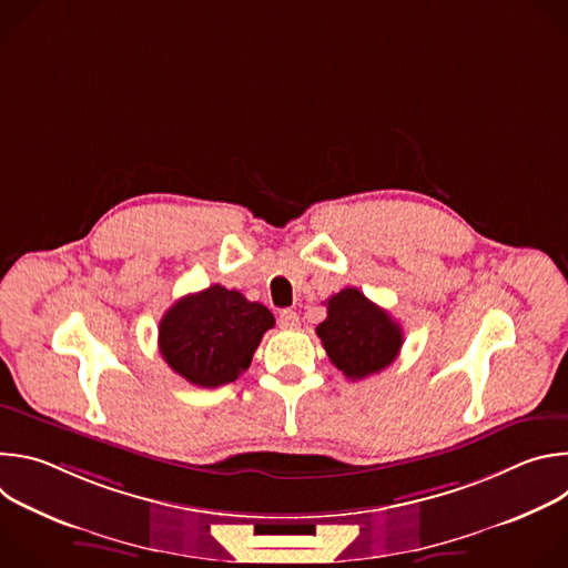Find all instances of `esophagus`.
I'll list each match as a JSON object with an SVG mask.
<instances>
[{"label": "esophagus", "mask_w": 568, "mask_h": 568, "mask_svg": "<svg viewBox=\"0 0 568 568\" xmlns=\"http://www.w3.org/2000/svg\"><path fill=\"white\" fill-rule=\"evenodd\" d=\"M278 323L285 331H294V328H298V314L294 310H283L278 314Z\"/></svg>", "instance_id": "34e87169"}]
</instances>
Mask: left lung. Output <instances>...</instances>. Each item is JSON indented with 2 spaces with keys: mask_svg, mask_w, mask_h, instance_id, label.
Here are the masks:
<instances>
[{
  "mask_svg": "<svg viewBox=\"0 0 568 568\" xmlns=\"http://www.w3.org/2000/svg\"><path fill=\"white\" fill-rule=\"evenodd\" d=\"M316 335L331 362L353 382L393 364L404 342L399 323L357 287L328 298V316Z\"/></svg>",
  "mask_w": 568,
  "mask_h": 568,
  "instance_id": "obj_1",
  "label": "left lung"
}]
</instances>
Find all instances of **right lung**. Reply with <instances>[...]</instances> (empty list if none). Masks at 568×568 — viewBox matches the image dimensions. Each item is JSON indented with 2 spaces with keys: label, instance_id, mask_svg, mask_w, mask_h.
Returning a JSON list of instances; mask_svg holds the SVG:
<instances>
[{
  "label": "right lung",
  "instance_id": "right-lung-1",
  "mask_svg": "<svg viewBox=\"0 0 568 568\" xmlns=\"http://www.w3.org/2000/svg\"><path fill=\"white\" fill-rule=\"evenodd\" d=\"M270 328L274 314L265 305L211 285L182 296L159 321V353L186 382L213 388L250 368Z\"/></svg>",
  "mask_w": 568,
  "mask_h": 568
}]
</instances>
